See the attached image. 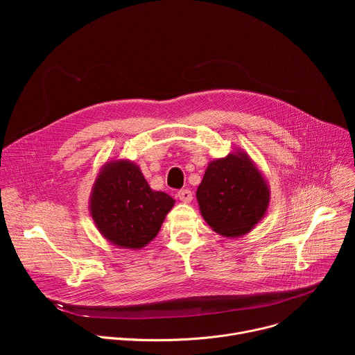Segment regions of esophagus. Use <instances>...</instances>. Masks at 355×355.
<instances>
[{
  "label": "esophagus",
  "mask_w": 355,
  "mask_h": 355,
  "mask_svg": "<svg viewBox=\"0 0 355 355\" xmlns=\"http://www.w3.org/2000/svg\"><path fill=\"white\" fill-rule=\"evenodd\" d=\"M192 192L189 191V189H182V191H180L178 192V199L181 200V202H184V204H189V202L192 200Z\"/></svg>",
  "instance_id": "34e87169"
}]
</instances>
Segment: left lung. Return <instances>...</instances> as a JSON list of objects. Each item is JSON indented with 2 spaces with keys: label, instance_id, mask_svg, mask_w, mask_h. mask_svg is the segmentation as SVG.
<instances>
[{
  "label": "left lung",
  "instance_id": "obj_1",
  "mask_svg": "<svg viewBox=\"0 0 355 355\" xmlns=\"http://www.w3.org/2000/svg\"><path fill=\"white\" fill-rule=\"evenodd\" d=\"M202 218L223 237H240L266 216L271 199L267 180L247 151L237 148L208 163L196 189Z\"/></svg>",
  "mask_w": 355,
  "mask_h": 355
}]
</instances>
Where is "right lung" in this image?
<instances>
[{"label": "right lung", "mask_w": 355, "mask_h": 355, "mask_svg": "<svg viewBox=\"0 0 355 355\" xmlns=\"http://www.w3.org/2000/svg\"><path fill=\"white\" fill-rule=\"evenodd\" d=\"M174 204L166 192L150 188L135 162L119 159L99 168L89 195V215L111 244L141 250L157 236Z\"/></svg>", "instance_id": "obj_1"}]
</instances>
